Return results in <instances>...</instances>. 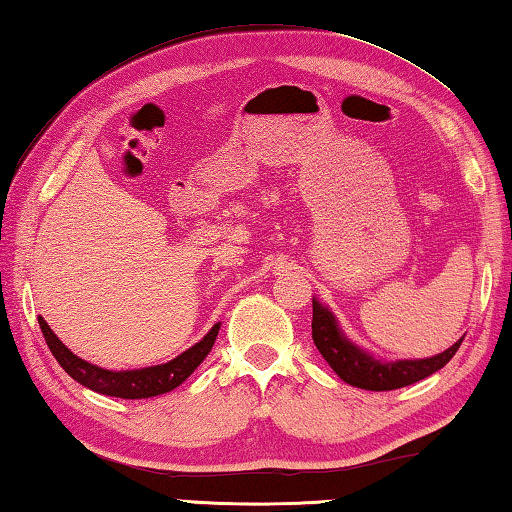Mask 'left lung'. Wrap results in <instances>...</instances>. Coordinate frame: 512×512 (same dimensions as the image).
<instances>
[{"instance_id":"8db88e82","label":"left lung","mask_w":512,"mask_h":512,"mask_svg":"<svg viewBox=\"0 0 512 512\" xmlns=\"http://www.w3.org/2000/svg\"><path fill=\"white\" fill-rule=\"evenodd\" d=\"M312 339L321 356L345 383L369 391H389L418 383V380L436 374L438 369L447 365L462 345L460 339L449 350L438 356L422 358V361L380 363L345 339L341 330L336 328L332 312L325 310L317 299L312 301Z\"/></svg>"}]
</instances>
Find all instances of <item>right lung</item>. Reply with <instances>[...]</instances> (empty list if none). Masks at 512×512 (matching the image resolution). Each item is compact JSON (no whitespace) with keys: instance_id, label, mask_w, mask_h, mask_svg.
<instances>
[{"instance_id":"add662e5","label":"right lung","mask_w":512,"mask_h":512,"mask_svg":"<svg viewBox=\"0 0 512 512\" xmlns=\"http://www.w3.org/2000/svg\"><path fill=\"white\" fill-rule=\"evenodd\" d=\"M39 325L52 356L57 358L59 365L76 380V383L96 391V394L129 400L167 394V391L176 389L180 383H184V380L193 374V369L204 361L206 354L211 352V347L217 339V330H220V323H215L213 330L206 334L200 343H195L187 352H182L178 358H173V361L165 365L134 369V372H110V369L96 367L72 354L41 317Z\"/></svg>"}]
</instances>
